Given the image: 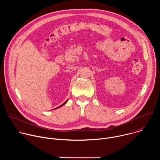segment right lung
Returning a JSON list of instances; mask_svg holds the SVG:
<instances>
[{
  "label": "right lung",
  "mask_w": 160,
  "mask_h": 160,
  "mask_svg": "<svg viewBox=\"0 0 160 160\" xmlns=\"http://www.w3.org/2000/svg\"><path fill=\"white\" fill-rule=\"evenodd\" d=\"M67 101H68V100H67V101H66V102H64V103H63V104H61V106H59V107H58V108H56V109H58V108H60V107H61V106H64V104H66V102H67Z\"/></svg>",
  "instance_id": "obj_1"
}]
</instances>
